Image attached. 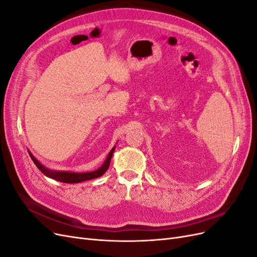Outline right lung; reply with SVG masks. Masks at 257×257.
<instances>
[{"label": "right lung", "mask_w": 257, "mask_h": 257, "mask_svg": "<svg viewBox=\"0 0 257 257\" xmlns=\"http://www.w3.org/2000/svg\"><path fill=\"white\" fill-rule=\"evenodd\" d=\"M114 149H115V146L112 148L111 151L108 153L107 158H106L105 162L103 163L102 166L97 168L96 170H94V172H89V173H73V172H62V170L61 172H59V170H52V169H49L46 166H44L40 161H37L35 159L34 155L30 151H29V154H30L31 159H32V161L34 162V164L45 176H47L51 179H54V180L63 182V183H79V182L92 180V179H95V178L103 176L106 173L108 167H109Z\"/></svg>", "instance_id": "1"}]
</instances>
